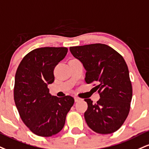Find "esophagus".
<instances>
[{
	"label": "esophagus",
	"instance_id": "esophagus-1",
	"mask_svg": "<svg viewBox=\"0 0 149 149\" xmlns=\"http://www.w3.org/2000/svg\"><path fill=\"white\" fill-rule=\"evenodd\" d=\"M74 100H75V102H78L79 101H80V98L79 97H77V96H75L74 97Z\"/></svg>",
	"mask_w": 149,
	"mask_h": 149
}]
</instances>
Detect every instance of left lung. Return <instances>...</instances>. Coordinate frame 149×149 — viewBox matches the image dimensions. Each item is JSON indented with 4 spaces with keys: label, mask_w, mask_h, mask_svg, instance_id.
Returning <instances> with one entry per match:
<instances>
[{
    "label": "left lung",
    "mask_w": 149,
    "mask_h": 149,
    "mask_svg": "<svg viewBox=\"0 0 149 149\" xmlns=\"http://www.w3.org/2000/svg\"><path fill=\"white\" fill-rule=\"evenodd\" d=\"M73 57L86 70L85 82H96L100 99L88 107L85 119L88 126L100 134H110L121 128L128 115L132 89L128 66L123 57L110 46L103 44L69 48Z\"/></svg>",
    "instance_id": "left-lung-1"
}]
</instances>
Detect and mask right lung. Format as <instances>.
Returning a JSON list of instances; mask_svg holds the SVG:
<instances>
[{
  "label": "right lung",
  "mask_w": 149,
  "mask_h": 149,
  "mask_svg": "<svg viewBox=\"0 0 149 149\" xmlns=\"http://www.w3.org/2000/svg\"><path fill=\"white\" fill-rule=\"evenodd\" d=\"M68 48L44 47L23 58L15 75L14 98L21 119L35 135L51 137L63 128L74 103L71 96L58 98L49 93L55 66L65 57Z\"/></svg>",
  "instance_id": "1"
}]
</instances>
